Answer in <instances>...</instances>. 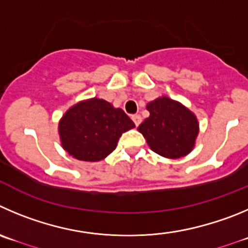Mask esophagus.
Listing matches in <instances>:
<instances>
[{
    "instance_id": "1",
    "label": "esophagus",
    "mask_w": 248,
    "mask_h": 248,
    "mask_svg": "<svg viewBox=\"0 0 248 248\" xmlns=\"http://www.w3.org/2000/svg\"><path fill=\"white\" fill-rule=\"evenodd\" d=\"M132 120H133L136 126H140V122H142V117H140V115H133V116H132Z\"/></svg>"
}]
</instances>
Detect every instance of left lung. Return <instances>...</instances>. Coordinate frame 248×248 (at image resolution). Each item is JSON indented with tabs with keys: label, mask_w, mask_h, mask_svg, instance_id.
<instances>
[{
	"label": "left lung",
	"mask_w": 248,
	"mask_h": 248,
	"mask_svg": "<svg viewBox=\"0 0 248 248\" xmlns=\"http://www.w3.org/2000/svg\"><path fill=\"white\" fill-rule=\"evenodd\" d=\"M149 117L138 127L153 152L179 159L193 149L200 131L197 117L182 104L161 96L147 105Z\"/></svg>",
	"instance_id": "obj_1"
}]
</instances>
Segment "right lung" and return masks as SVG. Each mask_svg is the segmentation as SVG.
<instances>
[{
	"instance_id": "1",
	"label": "right lung",
	"mask_w": 248,
	"mask_h": 248,
	"mask_svg": "<svg viewBox=\"0 0 248 248\" xmlns=\"http://www.w3.org/2000/svg\"><path fill=\"white\" fill-rule=\"evenodd\" d=\"M135 124L124 110L98 98L72 106L59 124L61 144L82 161H100L112 153L122 133Z\"/></svg>"
}]
</instances>
